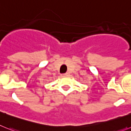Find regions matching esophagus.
I'll use <instances>...</instances> for the list:
<instances>
[{
	"mask_svg": "<svg viewBox=\"0 0 131 131\" xmlns=\"http://www.w3.org/2000/svg\"><path fill=\"white\" fill-rule=\"evenodd\" d=\"M69 73H65V74H61V77H68L69 76Z\"/></svg>",
	"mask_w": 131,
	"mask_h": 131,
	"instance_id": "esophagus-1",
	"label": "esophagus"
}]
</instances>
